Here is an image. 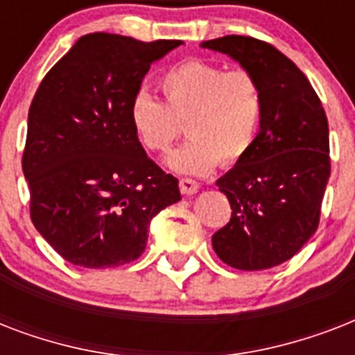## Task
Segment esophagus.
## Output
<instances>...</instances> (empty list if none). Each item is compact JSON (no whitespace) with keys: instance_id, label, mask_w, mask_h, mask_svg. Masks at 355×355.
Wrapping results in <instances>:
<instances>
[{"instance_id":"34e87169","label":"esophagus","mask_w":355,"mask_h":355,"mask_svg":"<svg viewBox=\"0 0 355 355\" xmlns=\"http://www.w3.org/2000/svg\"><path fill=\"white\" fill-rule=\"evenodd\" d=\"M178 186H180V191L184 195H193L199 191V182H195L193 178H180Z\"/></svg>"}]
</instances>
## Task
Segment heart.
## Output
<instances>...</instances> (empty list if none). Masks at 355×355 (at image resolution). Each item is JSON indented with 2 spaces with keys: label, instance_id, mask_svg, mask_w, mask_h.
<instances>
[{
  "label": "heart",
  "instance_id": "b5f03b06",
  "mask_svg": "<svg viewBox=\"0 0 355 355\" xmlns=\"http://www.w3.org/2000/svg\"><path fill=\"white\" fill-rule=\"evenodd\" d=\"M164 103L145 92L132 97L128 123L149 153H167L186 125L189 139L167 158L177 173L206 175L221 160L234 166L250 153L263 118L261 88L247 69H225L189 58L158 79Z\"/></svg>",
  "mask_w": 355,
  "mask_h": 355
}]
</instances>
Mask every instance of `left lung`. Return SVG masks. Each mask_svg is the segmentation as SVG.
I'll use <instances>...</instances> for the list:
<instances>
[{
	"label": "left lung",
	"mask_w": 355,
	"mask_h": 355,
	"mask_svg": "<svg viewBox=\"0 0 355 355\" xmlns=\"http://www.w3.org/2000/svg\"><path fill=\"white\" fill-rule=\"evenodd\" d=\"M200 47L241 64L263 96L256 144L216 182L232 217L211 245L234 269H270L293 258L319 227L330 178L324 108L306 75L267 42L230 35Z\"/></svg>",
	"instance_id": "left-lung-1"
}]
</instances>
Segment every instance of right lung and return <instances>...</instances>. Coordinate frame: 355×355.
I'll list each match as a JSON object with an SVG mask.
<instances>
[{
	"instance_id": "1",
	"label": "right lung",
	"mask_w": 355,
	"mask_h": 355,
	"mask_svg": "<svg viewBox=\"0 0 355 355\" xmlns=\"http://www.w3.org/2000/svg\"><path fill=\"white\" fill-rule=\"evenodd\" d=\"M180 44L92 33L38 86L21 158L31 221L69 263L107 269L138 259L150 219L180 200L177 178L145 155L128 123L150 64Z\"/></svg>"
}]
</instances>
